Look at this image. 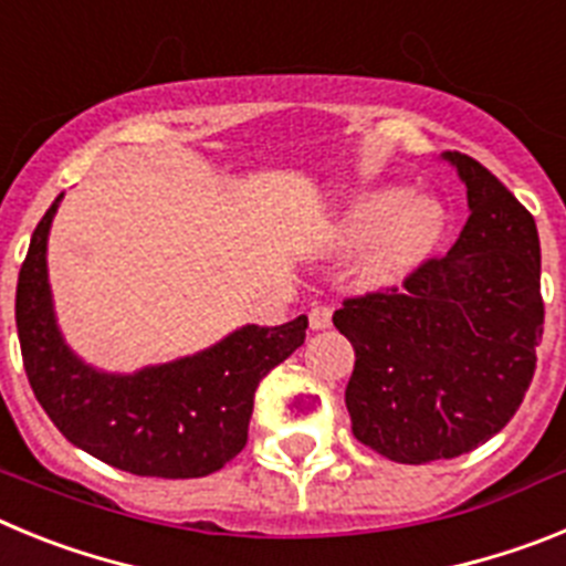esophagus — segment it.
<instances>
[{"label":"esophagus","instance_id":"obj_1","mask_svg":"<svg viewBox=\"0 0 566 566\" xmlns=\"http://www.w3.org/2000/svg\"><path fill=\"white\" fill-rule=\"evenodd\" d=\"M308 326H312L314 332H323V328L332 326V308L312 306V312H308Z\"/></svg>","mask_w":566,"mask_h":566}]
</instances>
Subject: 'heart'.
I'll return each mask as SVG.
<instances>
[{"label":"heart","instance_id":"b5f03b06","mask_svg":"<svg viewBox=\"0 0 566 566\" xmlns=\"http://www.w3.org/2000/svg\"><path fill=\"white\" fill-rule=\"evenodd\" d=\"M442 234V207L431 195L368 189L339 209L328 229L337 249L363 247V274L377 286L402 280L428 260Z\"/></svg>","mask_w":566,"mask_h":566}]
</instances>
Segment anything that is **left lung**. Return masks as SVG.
Returning a JSON list of instances; mask_svg holds the SVG:
<instances>
[{"instance_id":"8db88e82","label":"left lung","mask_w":566,"mask_h":566,"mask_svg":"<svg viewBox=\"0 0 566 566\" xmlns=\"http://www.w3.org/2000/svg\"><path fill=\"white\" fill-rule=\"evenodd\" d=\"M442 158L470 209L451 252L334 312L357 354L345 388L354 437L402 464L462 457L502 431L533 382L544 332L533 214L470 155Z\"/></svg>"}]
</instances>
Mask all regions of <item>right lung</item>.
Returning a JSON list of instances; mask_svg holds the SVG:
<instances>
[{
	"mask_svg": "<svg viewBox=\"0 0 566 566\" xmlns=\"http://www.w3.org/2000/svg\"><path fill=\"white\" fill-rule=\"evenodd\" d=\"M59 195L30 238L17 283L24 374L67 442L135 476L198 479L247 448L260 379L306 339L308 317L243 326L207 352L135 374H104L70 352L48 283V232Z\"/></svg>",
	"mask_w": 566,
	"mask_h": 566,
	"instance_id": "obj_1",
	"label": "right lung"
}]
</instances>
